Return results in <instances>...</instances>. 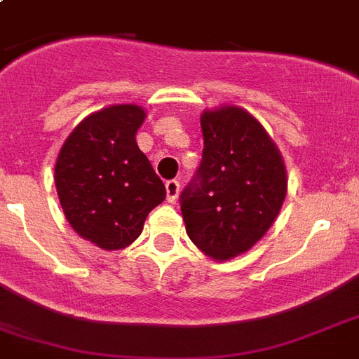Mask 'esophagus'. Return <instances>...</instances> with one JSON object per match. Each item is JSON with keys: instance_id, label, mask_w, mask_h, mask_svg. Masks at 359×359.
I'll use <instances>...</instances> for the list:
<instances>
[{"instance_id": "esophagus-1", "label": "esophagus", "mask_w": 359, "mask_h": 359, "mask_svg": "<svg viewBox=\"0 0 359 359\" xmlns=\"http://www.w3.org/2000/svg\"><path fill=\"white\" fill-rule=\"evenodd\" d=\"M179 191H180L179 180H168V182H165V196H168L169 203L177 201V197H179Z\"/></svg>"}]
</instances>
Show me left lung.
<instances>
[{
	"label": "left lung",
	"instance_id": "1",
	"mask_svg": "<svg viewBox=\"0 0 359 359\" xmlns=\"http://www.w3.org/2000/svg\"><path fill=\"white\" fill-rule=\"evenodd\" d=\"M201 130V165L180 194V210L191 242L227 261L272 227L287 196V169L272 137L245 109H207Z\"/></svg>",
	"mask_w": 359,
	"mask_h": 359
}]
</instances>
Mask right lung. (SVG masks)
<instances>
[{"label": "right lung", "mask_w": 359, "mask_h": 359, "mask_svg": "<svg viewBox=\"0 0 359 359\" xmlns=\"http://www.w3.org/2000/svg\"><path fill=\"white\" fill-rule=\"evenodd\" d=\"M147 114L115 104L81 121L55 162L59 203L72 229L106 251L123 250L165 199V186L140 151L135 134Z\"/></svg>", "instance_id": "obj_1"}]
</instances>
